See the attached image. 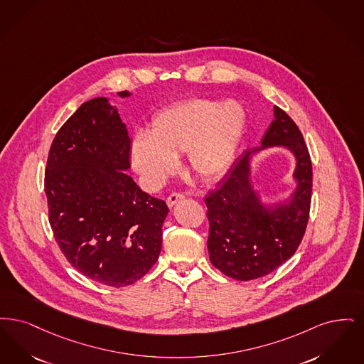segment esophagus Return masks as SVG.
I'll use <instances>...</instances> for the list:
<instances>
[{"label":"esophagus","mask_w":364,"mask_h":364,"mask_svg":"<svg viewBox=\"0 0 364 364\" xmlns=\"http://www.w3.org/2000/svg\"><path fill=\"white\" fill-rule=\"evenodd\" d=\"M185 196L182 193H171L168 197H167V205L174 206L178 201L183 200Z\"/></svg>","instance_id":"obj_1"}]
</instances>
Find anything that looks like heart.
<instances>
[{"label": "heart", "instance_id": "b5f03b06", "mask_svg": "<svg viewBox=\"0 0 364 364\" xmlns=\"http://www.w3.org/2000/svg\"><path fill=\"white\" fill-rule=\"evenodd\" d=\"M246 110L234 102L191 99L159 111L148 136H137L130 148L134 168L149 186L161 185L176 170V156L186 152L189 168L213 179L231 166L246 127Z\"/></svg>", "mask_w": 364, "mask_h": 364}]
</instances>
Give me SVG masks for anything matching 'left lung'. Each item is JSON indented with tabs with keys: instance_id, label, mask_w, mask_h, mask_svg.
Wrapping results in <instances>:
<instances>
[{
	"instance_id": "left-lung-1",
	"label": "left lung",
	"mask_w": 364,
	"mask_h": 364,
	"mask_svg": "<svg viewBox=\"0 0 364 364\" xmlns=\"http://www.w3.org/2000/svg\"><path fill=\"white\" fill-rule=\"evenodd\" d=\"M283 145L296 158L298 189L287 204L265 209L249 181V152L237 158L222 183L205 196L208 250L215 268L240 282L272 273L298 250L310 216L313 166L294 119L274 106L262 148Z\"/></svg>"
}]
</instances>
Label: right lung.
<instances>
[{
  "instance_id": "1",
  "label": "right lung",
  "mask_w": 364,
  "mask_h": 364,
  "mask_svg": "<svg viewBox=\"0 0 364 364\" xmlns=\"http://www.w3.org/2000/svg\"><path fill=\"white\" fill-rule=\"evenodd\" d=\"M130 145L117 109L96 97L57 132L45 171L48 223L60 250L88 279L117 288L155 265L168 213L163 200L125 173Z\"/></svg>"
}]
</instances>
